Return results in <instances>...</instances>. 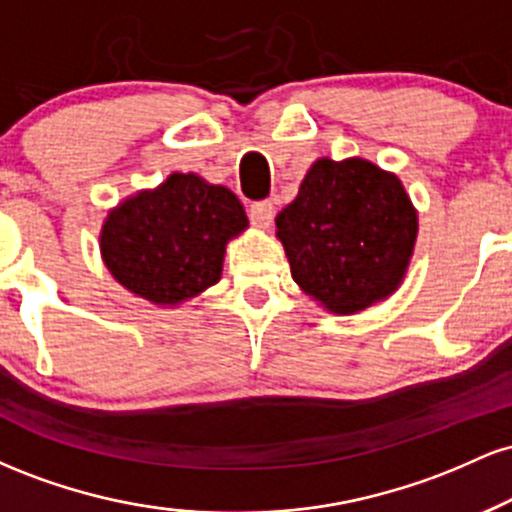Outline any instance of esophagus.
Wrapping results in <instances>:
<instances>
[{"label":"esophagus","mask_w":512,"mask_h":512,"mask_svg":"<svg viewBox=\"0 0 512 512\" xmlns=\"http://www.w3.org/2000/svg\"><path fill=\"white\" fill-rule=\"evenodd\" d=\"M250 219L260 228H267L274 221V204L272 202H255L250 207Z\"/></svg>","instance_id":"1"}]
</instances>
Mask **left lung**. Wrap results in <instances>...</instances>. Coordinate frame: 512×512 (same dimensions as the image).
<instances>
[{"label": "left lung", "instance_id": "8db88e82", "mask_svg": "<svg viewBox=\"0 0 512 512\" xmlns=\"http://www.w3.org/2000/svg\"><path fill=\"white\" fill-rule=\"evenodd\" d=\"M419 236V211L402 180L366 158L310 166L276 216L291 276L334 315H356L402 286Z\"/></svg>", "mask_w": 512, "mask_h": 512}]
</instances>
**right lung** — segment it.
Instances as JSON below:
<instances>
[{
  "label": "right lung",
  "mask_w": 512,
  "mask_h": 512,
  "mask_svg": "<svg viewBox=\"0 0 512 512\" xmlns=\"http://www.w3.org/2000/svg\"><path fill=\"white\" fill-rule=\"evenodd\" d=\"M248 223L228 187L170 173L108 211L98 248L117 284L158 308H178L221 279L226 245Z\"/></svg>",
  "instance_id": "right-lung-1"
}]
</instances>
